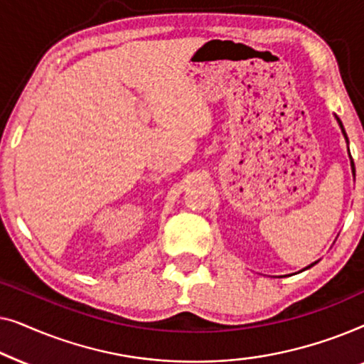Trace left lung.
Masks as SVG:
<instances>
[{"instance_id":"left-lung-1","label":"left lung","mask_w":364,"mask_h":364,"mask_svg":"<svg viewBox=\"0 0 364 364\" xmlns=\"http://www.w3.org/2000/svg\"><path fill=\"white\" fill-rule=\"evenodd\" d=\"M338 122H340V126H341L340 119H338ZM341 131H343V134H345V129H343V126H341ZM345 137H346V134H345ZM351 168H353V173H355V162H353V161H351ZM310 267H313V263H311ZM310 267H306V268H310Z\"/></svg>"}]
</instances>
